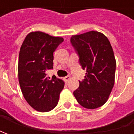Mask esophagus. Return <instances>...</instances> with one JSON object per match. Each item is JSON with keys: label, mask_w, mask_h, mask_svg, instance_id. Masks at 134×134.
<instances>
[{"label": "esophagus", "mask_w": 134, "mask_h": 134, "mask_svg": "<svg viewBox=\"0 0 134 134\" xmlns=\"http://www.w3.org/2000/svg\"><path fill=\"white\" fill-rule=\"evenodd\" d=\"M71 79V77H70L69 75H68V76H66V77H64V80L66 81V82H68L69 80H70Z\"/></svg>", "instance_id": "34e87169"}]
</instances>
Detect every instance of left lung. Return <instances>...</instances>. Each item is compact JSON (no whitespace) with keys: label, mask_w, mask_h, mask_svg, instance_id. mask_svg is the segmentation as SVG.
Returning a JSON list of instances; mask_svg holds the SVG:
<instances>
[{"label":"left lung","mask_w":134,"mask_h":134,"mask_svg":"<svg viewBox=\"0 0 134 134\" xmlns=\"http://www.w3.org/2000/svg\"><path fill=\"white\" fill-rule=\"evenodd\" d=\"M71 43L79 56L85 79L73 94L80 105L95 109L107 102L115 82L116 62L110 42L103 34L90 31L74 35Z\"/></svg>","instance_id":"1"}]
</instances>
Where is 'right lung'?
<instances>
[{"mask_svg": "<svg viewBox=\"0 0 134 134\" xmlns=\"http://www.w3.org/2000/svg\"><path fill=\"white\" fill-rule=\"evenodd\" d=\"M63 38L43 32H31L26 36L18 57V81L24 97L34 110L48 112L58 104L64 81L47 71L53 69L54 52Z\"/></svg>", "mask_w": 134, "mask_h": 134, "instance_id": "1", "label": "right lung"}]
</instances>
